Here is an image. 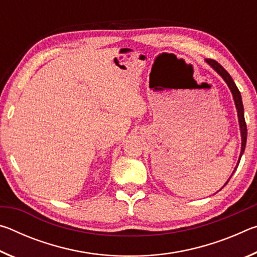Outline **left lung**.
Here are the masks:
<instances>
[{
	"mask_svg": "<svg viewBox=\"0 0 257 257\" xmlns=\"http://www.w3.org/2000/svg\"><path fill=\"white\" fill-rule=\"evenodd\" d=\"M206 63L210 64V66L214 69V70L219 73V75L223 78V80L227 82L228 87L231 90L232 93V97H233V101H234V105H236L237 108V113H238V121H239V128H240V135H241V151H240V155H239V160H238V163L236 165V168H234V170H236L239 162H240V159L242 156L243 151H245V147H246V141H247V125L245 122V116H243V105H242V101H241V95L240 92H239V89L237 88L236 84H234V81L232 80L231 76L229 75L227 72V70L221 66L220 63H217L215 60H212V59H206ZM234 172V171H233ZM232 172V175H233ZM231 175V176H232ZM231 178V177H230ZM230 179H228L229 181ZM228 181L225 182V185L228 184ZM224 185V186H225Z\"/></svg>",
	"mask_w": 257,
	"mask_h": 257,
	"instance_id": "left-lung-1",
	"label": "left lung"
}]
</instances>
